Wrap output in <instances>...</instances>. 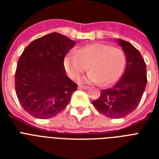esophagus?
Instances as JSON below:
<instances>
[{"label":"esophagus","mask_w":159,"mask_h":159,"mask_svg":"<svg viewBox=\"0 0 159 159\" xmlns=\"http://www.w3.org/2000/svg\"><path fill=\"white\" fill-rule=\"evenodd\" d=\"M89 87L87 86H82V85H79L78 86V89H88Z\"/></svg>","instance_id":"34e87169"}]
</instances>
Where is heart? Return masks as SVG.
<instances>
[{
    "mask_svg": "<svg viewBox=\"0 0 159 159\" xmlns=\"http://www.w3.org/2000/svg\"><path fill=\"white\" fill-rule=\"evenodd\" d=\"M64 68L71 79H78L87 70L83 82L107 87L116 83L123 74L126 56L122 49L103 43H89L69 53L64 58Z\"/></svg>",
    "mask_w": 159,
    "mask_h": 159,
    "instance_id": "1",
    "label": "heart"
}]
</instances>
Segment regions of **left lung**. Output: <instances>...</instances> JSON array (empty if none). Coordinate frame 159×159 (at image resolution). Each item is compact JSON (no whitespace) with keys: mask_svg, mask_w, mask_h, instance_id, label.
Here are the masks:
<instances>
[{"mask_svg":"<svg viewBox=\"0 0 159 159\" xmlns=\"http://www.w3.org/2000/svg\"><path fill=\"white\" fill-rule=\"evenodd\" d=\"M117 40L125 53V71L113 87L102 90L99 98L92 102L100 113L112 119L122 118L133 112L147 84L146 63L139 51L127 41Z\"/></svg>","mask_w":159,"mask_h":159,"instance_id":"obj_1","label":"left lung"}]
</instances>
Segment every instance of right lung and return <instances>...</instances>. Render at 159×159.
<instances>
[{"instance_id":"right-lung-1","label":"right lung","mask_w":159,"mask_h":159,"mask_svg":"<svg viewBox=\"0 0 159 159\" xmlns=\"http://www.w3.org/2000/svg\"><path fill=\"white\" fill-rule=\"evenodd\" d=\"M76 42L59 33L32 41L17 62L15 85L20 104L38 119L52 118L68 105L77 85L65 73V55Z\"/></svg>"}]
</instances>
